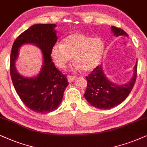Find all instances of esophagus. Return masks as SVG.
Returning <instances> with one entry per match:
<instances>
[{
  "instance_id": "1",
  "label": "esophagus",
  "mask_w": 147,
  "mask_h": 147,
  "mask_svg": "<svg viewBox=\"0 0 147 147\" xmlns=\"http://www.w3.org/2000/svg\"><path fill=\"white\" fill-rule=\"evenodd\" d=\"M75 77H74V76L72 75H68L67 77L68 81L69 82V83H72V82L75 80Z\"/></svg>"
}]
</instances>
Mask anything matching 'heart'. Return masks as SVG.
I'll return each instance as SVG.
<instances>
[{
	"mask_svg": "<svg viewBox=\"0 0 147 147\" xmlns=\"http://www.w3.org/2000/svg\"><path fill=\"white\" fill-rule=\"evenodd\" d=\"M104 46L99 38L74 33L65 37L61 45H56L51 50V57L58 68H63L71 60L84 71H90L97 66L102 57Z\"/></svg>",
	"mask_w": 147,
	"mask_h": 147,
	"instance_id": "heart-1",
	"label": "heart"
}]
</instances>
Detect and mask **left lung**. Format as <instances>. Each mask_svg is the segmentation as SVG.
I'll list each match as a JSON object with an SVG mask.
<instances>
[{
	"label": "left lung",
	"instance_id": "8db88e82",
	"mask_svg": "<svg viewBox=\"0 0 147 147\" xmlns=\"http://www.w3.org/2000/svg\"><path fill=\"white\" fill-rule=\"evenodd\" d=\"M114 36H126L122 29L111 26ZM132 79L125 85H117L109 81L103 71L102 66L99 65L86 77L87 87L84 94L85 98L92 106L98 109H107L120 104L132 91L137 77V62L134 66Z\"/></svg>",
	"mask_w": 147,
	"mask_h": 147
}]
</instances>
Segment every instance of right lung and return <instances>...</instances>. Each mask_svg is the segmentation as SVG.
<instances>
[{
  "label": "right lung",
  "instance_id": "1",
  "mask_svg": "<svg viewBox=\"0 0 147 147\" xmlns=\"http://www.w3.org/2000/svg\"><path fill=\"white\" fill-rule=\"evenodd\" d=\"M56 26L51 23L32 25L17 37L11 50L10 74L13 86L21 101L35 112L45 113L57 109L68 84L66 76L56 67L51 57L58 39ZM24 43H34L42 50L44 64L36 78H23L15 68L18 48Z\"/></svg>",
  "mask_w": 147,
  "mask_h": 147
}]
</instances>
